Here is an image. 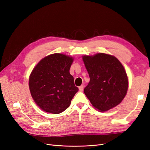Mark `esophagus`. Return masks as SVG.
I'll return each instance as SVG.
<instances>
[{"instance_id": "esophagus-1", "label": "esophagus", "mask_w": 150, "mask_h": 150, "mask_svg": "<svg viewBox=\"0 0 150 150\" xmlns=\"http://www.w3.org/2000/svg\"><path fill=\"white\" fill-rule=\"evenodd\" d=\"M83 89H84V86L83 85H81V86L79 87V90L81 92H83Z\"/></svg>"}]
</instances>
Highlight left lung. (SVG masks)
Wrapping results in <instances>:
<instances>
[{
	"instance_id": "8db88e82",
	"label": "left lung",
	"mask_w": 150,
	"mask_h": 150,
	"mask_svg": "<svg viewBox=\"0 0 150 150\" xmlns=\"http://www.w3.org/2000/svg\"><path fill=\"white\" fill-rule=\"evenodd\" d=\"M82 59L90 78L84 93L93 106L104 112L120 104L126 95L129 84L121 62L105 53L84 55Z\"/></svg>"
}]
</instances>
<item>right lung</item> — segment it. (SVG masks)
<instances>
[{
  "label": "right lung",
  "instance_id": "obj_1",
  "mask_svg": "<svg viewBox=\"0 0 150 150\" xmlns=\"http://www.w3.org/2000/svg\"><path fill=\"white\" fill-rule=\"evenodd\" d=\"M74 57L61 53L42 58L32 71L29 87L35 103L42 110L59 114L70 106L78 91L70 67Z\"/></svg>",
  "mask_w": 150,
  "mask_h": 150
}]
</instances>
